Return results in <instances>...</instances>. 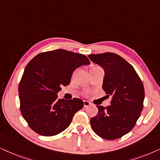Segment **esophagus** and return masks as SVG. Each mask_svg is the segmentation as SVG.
<instances>
[{"label":"esophagus","mask_w":160,"mask_h":160,"mask_svg":"<svg viewBox=\"0 0 160 160\" xmlns=\"http://www.w3.org/2000/svg\"><path fill=\"white\" fill-rule=\"evenodd\" d=\"M90 105H91V103L89 101H87V100H84V108L89 107V106H90Z\"/></svg>","instance_id":"obj_1"}]
</instances>
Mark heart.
Listing matches in <instances>:
<instances>
[{
	"mask_svg": "<svg viewBox=\"0 0 160 160\" xmlns=\"http://www.w3.org/2000/svg\"><path fill=\"white\" fill-rule=\"evenodd\" d=\"M100 68V67H98V66H93L92 68H92ZM75 74V73H74ZM86 95H87V93H86Z\"/></svg>",
	"mask_w": 160,
	"mask_h": 160,
	"instance_id": "b5f03b06",
	"label": "heart"
}]
</instances>
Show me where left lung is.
Masks as SVG:
<instances>
[{
  "label": "left lung",
  "mask_w": 160,
  "mask_h": 160,
  "mask_svg": "<svg viewBox=\"0 0 160 160\" xmlns=\"http://www.w3.org/2000/svg\"><path fill=\"white\" fill-rule=\"evenodd\" d=\"M88 57L103 68L102 89L112 96L111 106H97L98 115L90 119L92 128L102 138L118 139L134 128L141 115L143 84L134 68L118 54L106 52Z\"/></svg>",
  "instance_id": "1"
}]
</instances>
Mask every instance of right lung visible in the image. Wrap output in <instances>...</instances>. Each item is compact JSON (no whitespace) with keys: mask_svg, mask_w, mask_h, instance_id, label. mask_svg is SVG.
I'll use <instances>...</instances> for the list:
<instances>
[{"mask_svg":"<svg viewBox=\"0 0 160 160\" xmlns=\"http://www.w3.org/2000/svg\"><path fill=\"white\" fill-rule=\"evenodd\" d=\"M90 64L82 54L56 49L38 54L25 67L19 85L22 115L32 130L53 136L70 125L84 107L79 98L58 99L61 87L68 85L77 68Z\"/></svg>","mask_w":160,"mask_h":160,"instance_id":"right-lung-1","label":"right lung"}]
</instances>
